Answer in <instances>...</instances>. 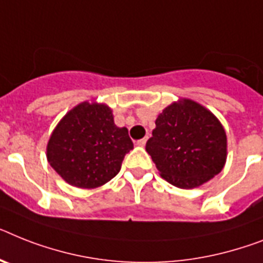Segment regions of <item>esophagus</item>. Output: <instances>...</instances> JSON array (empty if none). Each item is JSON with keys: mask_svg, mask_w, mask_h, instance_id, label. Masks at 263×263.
I'll return each mask as SVG.
<instances>
[{"mask_svg": "<svg viewBox=\"0 0 263 263\" xmlns=\"http://www.w3.org/2000/svg\"><path fill=\"white\" fill-rule=\"evenodd\" d=\"M146 141H147V138H146V137H145V138H142V140L137 141V145H138V146H145V144H146Z\"/></svg>", "mask_w": 263, "mask_h": 263, "instance_id": "34e87169", "label": "esophagus"}]
</instances>
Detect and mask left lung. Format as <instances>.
<instances>
[{"mask_svg":"<svg viewBox=\"0 0 263 263\" xmlns=\"http://www.w3.org/2000/svg\"><path fill=\"white\" fill-rule=\"evenodd\" d=\"M146 152L162 179L191 190L222 171L227 158V137L210 110L184 98L157 117Z\"/></svg>","mask_w":263,"mask_h":263,"instance_id":"left-lung-1","label":"left lung"}]
</instances>
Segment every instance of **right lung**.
Returning a JSON list of instances; mask_svg holds the SVG:
<instances>
[{
	"label": "right lung",
	"instance_id": "add662e5",
	"mask_svg": "<svg viewBox=\"0 0 263 263\" xmlns=\"http://www.w3.org/2000/svg\"><path fill=\"white\" fill-rule=\"evenodd\" d=\"M132 149L129 132L114 123L111 108L97 102H82L52 132L47 160L64 181L90 190L116 177Z\"/></svg>",
	"mask_w": 263,
	"mask_h": 263
}]
</instances>
